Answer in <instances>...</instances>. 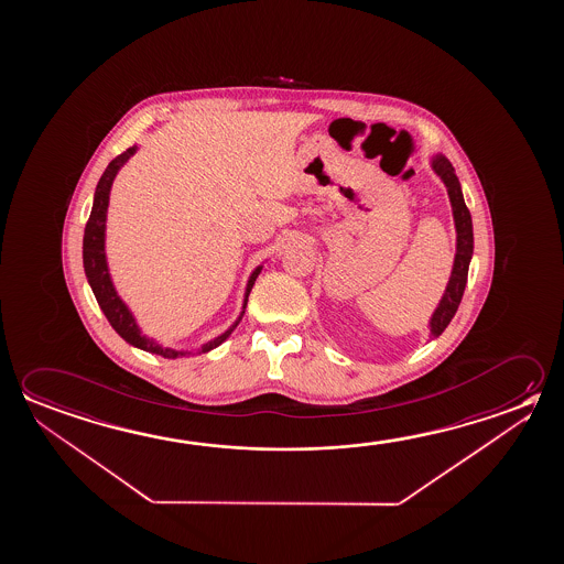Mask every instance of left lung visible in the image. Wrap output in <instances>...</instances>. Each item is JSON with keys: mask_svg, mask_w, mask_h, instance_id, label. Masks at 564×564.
<instances>
[{"mask_svg": "<svg viewBox=\"0 0 564 564\" xmlns=\"http://www.w3.org/2000/svg\"><path fill=\"white\" fill-rule=\"evenodd\" d=\"M433 169L436 175L441 176L444 185L448 188V196L453 203L454 224H456V258H454L453 275L448 286L444 291L443 301L434 311L431 318V334L441 336L444 328L453 321L454 314L458 311L464 286L468 281V268H470L471 251H474V234H471L470 210L466 208L464 196H462L460 183L454 175V166L448 159L436 155L433 159Z\"/></svg>", "mask_w": 564, "mask_h": 564, "instance_id": "obj_1", "label": "left lung"}]
</instances>
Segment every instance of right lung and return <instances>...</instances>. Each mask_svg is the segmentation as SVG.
<instances>
[{
	"instance_id": "right-lung-1",
	"label": "right lung",
	"mask_w": 564,
	"mask_h": 564,
	"mask_svg": "<svg viewBox=\"0 0 564 564\" xmlns=\"http://www.w3.org/2000/svg\"><path fill=\"white\" fill-rule=\"evenodd\" d=\"M135 149L138 148L126 149L123 153H120L118 158L113 159L110 165L106 166L102 178H100V183L96 186L93 213H90V218H88L86 228H84V271H86V278H88V283L93 286L94 296H96L98 305L102 308V313L106 314L108 323L111 324V328H113L116 333L120 334L123 340L130 341L131 346L141 348V350L151 351V354H159V356L169 358V360H175V358L186 356L188 351H176L171 350V348H161L158 341L149 340V338H145L143 334L139 333L138 324L133 321V316H131L130 311H128V306L123 305V301H121L118 293H116V289L111 285L110 273H108V265H106V253H104V230H106V210H108V200H110L111 183H113L116 173L120 171L121 165H123V163H126V161L135 153ZM259 271H261V268L256 269V271L251 273L250 281H248L243 308L248 305V296H250L251 286H253L256 279H258ZM241 316H243V313H241ZM240 318H238L236 324L231 326L230 330H226L223 336H218L216 340L204 344L203 350L200 351H210L213 348H216V346H220V344L230 336L231 330L238 326Z\"/></svg>"
}]
</instances>
